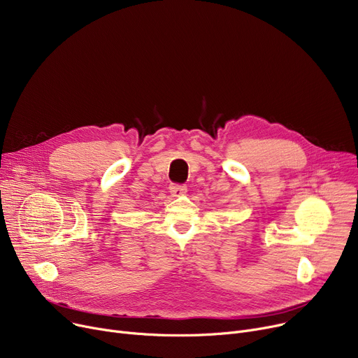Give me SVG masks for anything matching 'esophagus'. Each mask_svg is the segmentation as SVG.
Returning <instances> with one entry per match:
<instances>
[{
	"instance_id": "34e87169",
	"label": "esophagus",
	"mask_w": 358,
	"mask_h": 358,
	"mask_svg": "<svg viewBox=\"0 0 358 358\" xmlns=\"http://www.w3.org/2000/svg\"><path fill=\"white\" fill-rule=\"evenodd\" d=\"M169 192L173 196H182L187 192V185L184 184H171L169 185Z\"/></svg>"
}]
</instances>
